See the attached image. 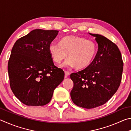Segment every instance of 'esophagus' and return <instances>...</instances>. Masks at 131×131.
Instances as JSON below:
<instances>
[{"instance_id":"34e87169","label":"esophagus","mask_w":131,"mask_h":131,"mask_svg":"<svg viewBox=\"0 0 131 131\" xmlns=\"http://www.w3.org/2000/svg\"><path fill=\"white\" fill-rule=\"evenodd\" d=\"M64 72H65V78H67L68 76H69L70 72L67 71H64Z\"/></svg>"}]
</instances>
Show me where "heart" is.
Here are the masks:
<instances>
[{"label": "heart", "mask_w": 131, "mask_h": 131, "mask_svg": "<svg viewBox=\"0 0 131 131\" xmlns=\"http://www.w3.org/2000/svg\"><path fill=\"white\" fill-rule=\"evenodd\" d=\"M49 52L52 59L60 63L67 57V61L61 67L84 68L88 67L94 60L97 53V44L93 41L78 36H67L60 42L53 41L49 46Z\"/></svg>", "instance_id": "heart-1"}]
</instances>
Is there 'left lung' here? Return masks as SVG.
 Instances as JSON below:
<instances>
[{
	"label": "left lung",
	"mask_w": 131,
	"mask_h": 131,
	"mask_svg": "<svg viewBox=\"0 0 131 131\" xmlns=\"http://www.w3.org/2000/svg\"><path fill=\"white\" fill-rule=\"evenodd\" d=\"M89 34L98 43L97 55L88 67L71 74L74 87L70 95L77 106L92 109L105 104L118 90L124 64L115 43L100 34Z\"/></svg>",
	"instance_id": "8db88e82"
}]
</instances>
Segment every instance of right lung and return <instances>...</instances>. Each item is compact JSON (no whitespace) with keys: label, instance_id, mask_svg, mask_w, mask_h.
Instances as JSON below:
<instances>
[{"label":"right lung","instance_id":"right-lung-1","mask_svg":"<svg viewBox=\"0 0 131 131\" xmlns=\"http://www.w3.org/2000/svg\"><path fill=\"white\" fill-rule=\"evenodd\" d=\"M59 31L35 29L16 41L8 63L14 94L27 106H43L63 81L64 72L54 65L49 46Z\"/></svg>","mask_w":131,"mask_h":131}]
</instances>
